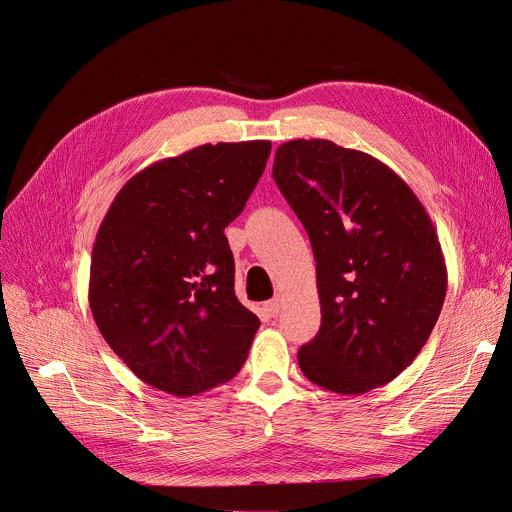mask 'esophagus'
Listing matches in <instances>:
<instances>
[{"mask_svg":"<svg viewBox=\"0 0 512 512\" xmlns=\"http://www.w3.org/2000/svg\"><path fill=\"white\" fill-rule=\"evenodd\" d=\"M265 310H267L269 316H277V314H280V310H282V300L280 298H273V300L265 302Z\"/></svg>","mask_w":512,"mask_h":512,"instance_id":"1","label":"esophagus"}]
</instances>
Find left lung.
Wrapping results in <instances>:
<instances>
[{"label": "left lung", "mask_w": 512, "mask_h": 512, "mask_svg": "<svg viewBox=\"0 0 512 512\" xmlns=\"http://www.w3.org/2000/svg\"><path fill=\"white\" fill-rule=\"evenodd\" d=\"M273 179L316 261L322 316L298 351L302 374L345 396L392 382L429 341L447 292L425 206L388 165L324 138L277 147Z\"/></svg>", "instance_id": "8db88e82"}]
</instances>
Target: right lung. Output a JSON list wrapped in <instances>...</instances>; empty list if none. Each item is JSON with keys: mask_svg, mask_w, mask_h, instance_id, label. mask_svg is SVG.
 <instances>
[{"mask_svg": "<svg viewBox=\"0 0 512 512\" xmlns=\"http://www.w3.org/2000/svg\"><path fill=\"white\" fill-rule=\"evenodd\" d=\"M269 141L202 145L130 177L96 235L89 308L145 384L194 396L239 374L259 318L235 296L224 228L263 175Z\"/></svg>", "mask_w": 512, "mask_h": 512, "instance_id": "add662e5", "label": "right lung"}]
</instances>
